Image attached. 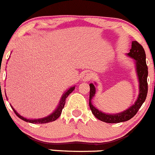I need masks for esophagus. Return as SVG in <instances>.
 <instances>
[{
    "mask_svg": "<svg viewBox=\"0 0 155 155\" xmlns=\"http://www.w3.org/2000/svg\"><path fill=\"white\" fill-rule=\"evenodd\" d=\"M91 77H92V76H91L90 73H89V71H86V72H84V74H83L81 79H82V81H84V82H87V81H89V80L91 79Z\"/></svg>",
    "mask_w": 155,
    "mask_h": 155,
    "instance_id": "esophagus-1",
    "label": "esophagus"
}]
</instances>
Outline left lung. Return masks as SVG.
I'll list each match as a JSON object with an SVG mask.
<instances>
[{
    "mask_svg": "<svg viewBox=\"0 0 155 155\" xmlns=\"http://www.w3.org/2000/svg\"><path fill=\"white\" fill-rule=\"evenodd\" d=\"M127 57L134 60L136 73L139 82V95L136 101L133 105L125 110L118 113H106L97 109L92 103V99L94 98L96 92L95 85L93 84H89L90 92H89V107L94 116L99 120L107 123H119L129 120L136 115L137 111L141 107L147 96L148 92V67L146 61V53L144 48L137 41H133L131 44V49L130 52L127 54Z\"/></svg>",
    "mask_w": 155,
    "mask_h": 155,
    "instance_id": "1",
    "label": "left lung"
}]
</instances>
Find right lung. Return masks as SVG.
I'll return each mask as SVG.
<instances>
[{
	"instance_id": "add662e5",
	"label": "right lung",
	"mask_w": 155,
	"mask_h": 155,
	"mask_svg": "<svg viewBox=\"0 0 155 155\" xmlns=\"http://www.w3.org/2000/svg\"><path fill=\"white\" fill-rule=\"evenodd\" d=\"M74 88H75V86L70 87L69 89H67L66 92L63 94V95H62L61 99H60V101L58 104V106H57V108L54 110V112L52 113H51V114L48 115V116H46V117H44V118H40V119H27V118L21 116V115L19 114V113L17 112L15 109H14L13 107H12V105H10V106H11V107H12V109L13 110V111L15 112V114H16V116H18V118H20L21 119H22V120L25 121V122H30V123H33V124H45V123H48V122H54V121H55L56 119H57L59 117H60V114H61V113H62V110H63V107H64L65 103H66V98L68 97V95H69L71 92H73V90H74Z\"/></svg>"
}]
</instances>
